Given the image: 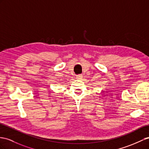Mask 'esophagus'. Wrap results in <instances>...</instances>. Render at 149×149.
I'll list each match as a JSON object with an SVG mask.
<instances>
[{
  "mask_svg": "<svg viewBox=\"0 0 149 149\" xmlns=\"http://www.w3.org/2000/svg\"><path fill=\"white\" fill-rule=\"evenodd\" d=\"M76 79H77V80H81V79H82V75H77L76 76Z\"/></svg>",
  "mask_w": 149,
  "mask_h": 149,
  "instance_id": "obj_1",
  "label": "esophagus"
}]
</instances>
